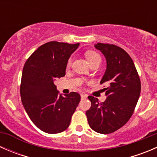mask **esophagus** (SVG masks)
I'll return each mask as SVG.
<instances>
[{
    "label": "esophagus",
    "mask_w": 157,
    "mask_h": 157,
    "mask_svg": "<svg viewBox=\"0 0 157 157\" xmlns=\"http://www.w3.org/2000/svg\"><path fill=\"white\" fill-rule=\"evenodd\" d=\"M80 96H81V99H86V98L87 97V95L84 94V93H82V94L80 95Z\"/></svg>",
    "instance_id": "34e87169"
}]
</instances>
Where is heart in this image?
I'll list each match as a JSON object with an SVG mask.
<instances>
[{"label": "heart", "mask_w": 157, "mask_h": 157, "mask_svg": "<svg viewBox=\"0 0 157 157\" xmlns=\"http://www.w3.org/2000/svg\"><path fill=\"white\" fill-rule=\"evenodd\" d=\"M85 55H86V59H87V61H89V63H90V64H92L93 62H94V61H101L100 55H99L97 52H94V51H88V52H86ZM71 60H72L71 58H70L68 60L67 65H70V64H71Z\"/></svg>", "instance_id": "1"}]
</instances>
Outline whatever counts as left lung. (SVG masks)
Segmentation results:
<instances>
[{
    "label": "left lung",
    "instance_id": "1",
    "mask_svg": "<svg viewBox=\"0 0 157 157\" xmlns=\"http://www.w3.org/2000/svg\"><path fill=\"white\" fill-rule=\"evenodd\" d=\"M106 60V70L100 83H106V99L88 96L91 107L86 112L90 127L100 134H111L128 122L133 115L140 93V80L133 60L121 48L110 44L97 43Z\"/></svg>",
    "mask_w": 157,
    "mask_h": 157
}]
</instances>
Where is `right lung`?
<instances>
[{"mask_svg":"<svg viewBox=\"0 0 157 157\" xmlns=\"http://www.w3.org/2000/svg\"><path fill=\"white\" fill-rule=\"evenodd\" d=\"M80 43L47 42L39 47L26 61L22 74V103L33 124L48 134H58L69 127L80 96L71 92L58 93L55 81L65 76L71 54Z\"/></svg>","mask_w":157,"mask_h":157,"instance_id":"right-lung-1","label":"right lung"}]
</instances>
